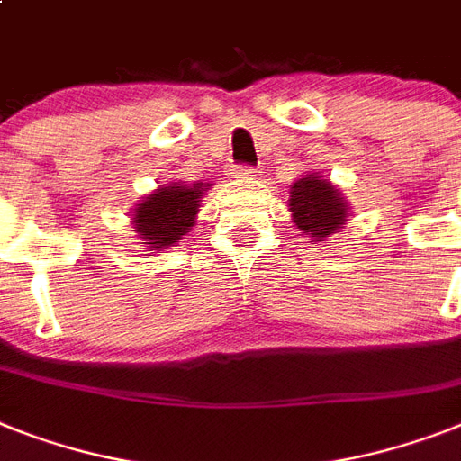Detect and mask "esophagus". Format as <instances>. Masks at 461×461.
<instances>
[{
	"instance_id": "esophagus-1",
	"label": "esophagus",
	"mask_w": 461,
	"mask_h": 461,
	"mask_svg": "<svg viewBox=\"0 0 461 461\" xmlns=\"http://www.w3.org/2000/svg\"><path fill=\"white\" fill-rule=\"evenodd\" d=\"M256 172L258 170H253L250 166H237L234 170H231V175H234L237 179H253L256 177Z\"/></svg>"
}]
</instances>
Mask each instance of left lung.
<instances>
[{
  "instance_id": "left-lung-1",
  "label": "left lung",
  "mask_w": 461,
  "mask_h": 461,
  "mask_svg": "<svg viewBox=\"0 0 461 461\" xmlns=\"http://www.w3.org/2000/svg\"><path fill=\"white\" fill-rule=\"evenodd\" d=\"M289 211L295 230L310 241H327L346 224L348 203L343 194L317 172L303 175L291 185Z\"/></svg>"
}]
</instances>
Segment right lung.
Returning a JSON list of instances; mask_svg holds the SVG:
<instances>
[{
	"label": "right lung",
	"mask_w": 461,
	"mask_h": 461,
	"mask_svg": "<svg viewBox=\"0 0 461 461\" xmlns=\"http://www.w3.org/2000/svg\"><path fill=\"white\" fill-rule=\"evenodd\" d=\"M211 185H167L134 208V231L140 234L149 249H167L185 237L189 227H194L198 212V201Z\"/></svg>",
	"instance_id": "obj_1"
}]
</instances>
